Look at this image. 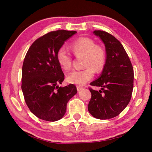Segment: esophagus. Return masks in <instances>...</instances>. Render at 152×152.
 Returning a JSON list of instances; mask_svg holds the SVG:
<instances>
[{
    "mask_svg": "<svg viewBox=\"0 0 152 152\" xmlns=\"http://www.w3.org/2000/svg\"><path fill=\"white\" fill-rule=\"evenodd\" d=\"M77 89L78 91H81V89H82V87L79 86H77Z\"/></svg>",
    "mask_w": 152,
    "mask_h": 152,
    "instance_id": "1",
    "label": "esophagus"
}]
</instances>
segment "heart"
Instances as JSON below:
<instances>
[{
    "label": "heart",
    "instance_id": "1",
    "mask_svg": "<svg viewBox=\"0 0 152 152\" xmlns=\"http://www.w3.org/2000/svg\"><path fill=\"white\" fill-rule=\"evenodd\" d=\"M71 48L73 53L76 55L84 54V65L87 66L83 70H73L67 77L66 80L71 84L84 85L93 79L95 70L102 71L107 61V52L104 48L96 45L94 40L88 37H81L72 42ZM58 63L65 70H70L72 66V58L68 50L62 46L59 48L56 54Z\"/></svg>",
    "mask_w": 152,
    "mask_h": 152
}]
</instances>
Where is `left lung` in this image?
<instances>
[{
	"label": "left lung",
	"mask_w": 152,
	"mask_h": 152,
	"mask_svg": "<svg viewBox=\"0 0 152 152\" xmlns=\"http://www.w3.org/2000/svg\"><path fill=\"white\" fill-rule=\"evenodd\" d=\"M93 33L105 46L107 61L102 74L90 85L102 87L99 91L89 88L91 98L88 111L98 119L118 115L129 103L134 83L132 65L123 45L112 35L102 30Z\"/></svg>",
	"instance_id": "1"
}]
</instances>
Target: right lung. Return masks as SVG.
<instances>
[{"label": "right lung", "mask_w": 152, "mask_h": 152, "mask_svg": "<svg viewBox=\"0 0 152 152\" xmlns=\"http://www.w3.org/2000/svg\"><path fill=\"white\" fill-rule=\"evenodd\" d=\"M76 33L65 30L49 32L31 44L25 57L21 89L31 112L42 120L61 119L68 101L77 93L73 84L58 86L65 75L56 58L59 48Z\"/></svg>", "instance_id": "right-lung-1"}]
</instances>
